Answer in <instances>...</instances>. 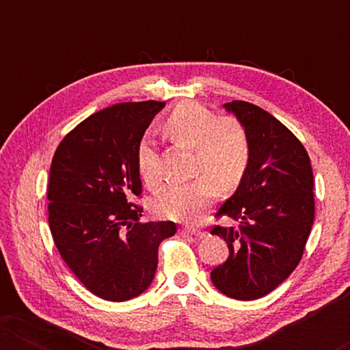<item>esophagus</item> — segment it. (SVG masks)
Instances as JSON below:
<instances>
[{
  "label": "esophagus",
  "mask_w": 350,
  "mask_h": 350,
  "mask_svg": "<svg viewBox=\"0 0 350 350\" xmlns=\"http://www.w3.org/2000/svg\"><path fill=\"white\" fill-rule=\"evenodd\" d=\"M181 232L183 234H191V236H204V231L202 229H199V228H183L181 229Z\"/></svg>",
  "instance_id": "esophagus-1"
}]
</instances>
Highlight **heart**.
<instances>
[{
	"instance_id": "b5f03b06",
	"label": "heart",
	"mask_w": 350,
	"mask_h": 350,
	"mask_svg": "<svg viewBox=\"0 0 350 350\" xmlns=\"http://www.w3.org/2000/svg\"><path fill=\"white\" fill-rule=\"evenodd\" d=\"M164 132L176 145L194 150V181L167 185L157 191L154 210L174 219H194L207 208L219 191H231L241 183L250 161L245 129L234 118H217L202 105L181 102L164 122ZM137 165L148 186L161 178L159 159L151 143L142 142Z\"/></svg>"
}]
</instances>
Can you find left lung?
<instances>
[{"mask_svg": "<svg viewBox=\"0 0 350 350\" xmlns=\"http://www.w3.org/2000/svg\"><path fill=\"white\" fill-rule=\"evenodd\" d=\"M245 129L250 161L234 194L218 208L237 226H217L229 258L210 274L229 298L271 293L298 266L314 223V176L301 142L265 109L242 100L224 103Z\"/></svg>", "mask_w": 350, "mask_h": 350, "instance_id": "8db88e82", "label": "left lung"}]
</instances>
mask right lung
I'll return each instance as SVG.
<instances>
[{
  "label": "right lung",
  "instance_id": "1",
  "mask_svg": "<svg viewBox=\"0 0 350 350\" xmlns=\"http://www.w3.org/2000/svg\"><path fill=\"white\" fill-rule=\"evenodd\" d=\"M164 102L116 103L76 126L52 159L49 226L62 260L98 298L121 303L150 288L174 221L140 223L137 152Z\"/></svg>",
  "mask_w": 350,
  "mask_h": 350
}]
</instances>
